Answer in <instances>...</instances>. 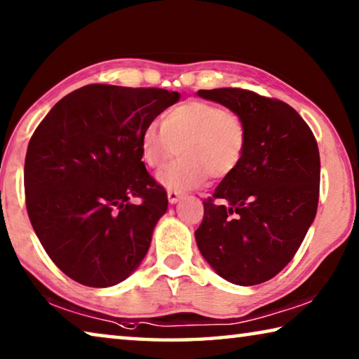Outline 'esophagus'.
<instances>
[{"label": "esophagus", "instance_id": "34e87169", "mask_svg": "<svg viewBox=\"0 0 359 359\" xmlns=\"http://www.w3.org/2000/svg\"><path fill=\"white\" fill-rule=\"evenodd\" d=\"M182 198V193L177 190H168V199L171 204H175Z\"/></svg>", "mask_w": 359, "mask_h": 359}]
</instances>
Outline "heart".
I'll return each instance as SVG.
<instances>
[{
	"label": "heart",
	"mask_w": 359,
	"mask_h": 359,
	"mask_svg": "<svg viewBox=\"0 0 359 359\" xmlns=\"http://www.w3.org/2000/svg\"><path fill=\"white\" fill-rule=\"evenodd\" d=\"M247 125L242 115L205 101H187L163 118L161 130L149 125L141 136V156L151 169L165 168L161 174L169 190H190L208 179H224L242 163L247 149Z\"/></svg>",
	"instance_id": "b5f03b06"
}]
</instances>
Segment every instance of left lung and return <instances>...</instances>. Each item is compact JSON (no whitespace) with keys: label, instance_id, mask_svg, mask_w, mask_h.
<instances>
[{"label":"left lung","instance_id":"obj_1","mask_svg":"<svg viewBox=\"0 0 359 359\" xmlns=\"http://www.w3.org/2000/svg\"><path fill=\"white\" fill-rule=\"evenodd\" d=\"M201 98L242 115L247 149L236 171L204 199L194 231L199 252L231 283L252 287L276 277L317 214L320 154L293 107L250 90H199Z\"/></svg>","mask_w":359,"mask_h":359}]
</instances>
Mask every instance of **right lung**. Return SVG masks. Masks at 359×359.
<instances>
[{
  "mask_svg": "<svg viewBox=\"0 0 359 359\" xmlns=\"http://www.w3.org/2000/svg\"><path fill=\"white\" fill-rule=\"evenodd\" d=\"M179 98L165 88L85 85L33 133L23 174L28 217L72 280L112 287L141 264L168 209L165 188L142 163L141 136Z\"/></svg>",
  "mask_w": 359,
  "mask_h": 359,
  "instance_id": "right-lung-1",
  "label": "right lung"
}]
</instances>
